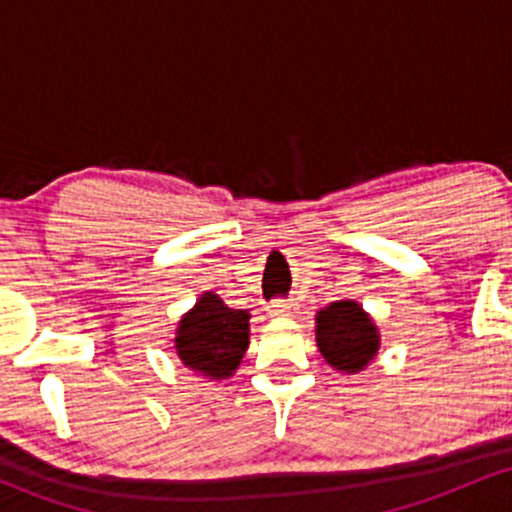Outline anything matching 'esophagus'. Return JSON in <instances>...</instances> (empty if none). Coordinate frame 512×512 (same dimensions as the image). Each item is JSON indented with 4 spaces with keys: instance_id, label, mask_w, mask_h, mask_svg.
Listing matches in <instances>:
<instances>
[{
    "instance_id": "34e87169",
    "label": "esophagus",
    "mask_w": 512,
    "mask_h": 512,
    "mask_svg": "<svg viewBox=\"0 0 512 512\" xmlns=\"http://www.w3.org/2000/svg\"><path fill=\"white\" fill-rule=\"evenodd\" d=\"M266 310H268V315H291L295 310V303L288 298H276L268 303Z\"/></svg>"
}]
</instances>
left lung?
Segmentation results:
<instances>
[{
    "label": "left lung",
    "mask_w": 512,
    "mask_h": 512,
    "mask_svg": "<svg viewBox=\"0 0 512 512\" xmlns=\"http://www.w3.org/2000/svg\"><path fill=\"white\" fill-rule=\"evenodd\" d=\"M318 347L325 360L342 372H360L377 355L379 335L355 300H337L318 313Z\"/></svg>",
    "instance_id": "left-lung-1"
}]
</instances>
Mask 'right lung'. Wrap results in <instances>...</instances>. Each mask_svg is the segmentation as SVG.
Returning a JSON list of instances; mask_svg holds the SVG:
<instances>
[{
	"instance_id": "right-lung-1",
	"label": "right lung",
	"mask_w": 512,
	"mask_h": 512,
	"mask_svg": "<svg viewBox=\"0 0 512 512\" xmlns=\"http://www.w3.org/2000/svg\"><path fill=\"white\" fill-rule=\"evenodd\" d=\"M249 345V313L226 308L214 293H204L182 318L177 330V355L207 377H229Z\"/></svg>"
}]
</instances>
